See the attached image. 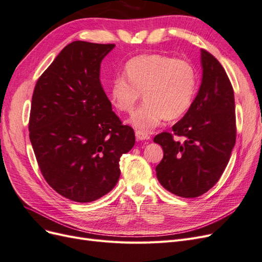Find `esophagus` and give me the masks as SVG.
<instances>
[{
	"label": "esophagus",
	"mask_w": 262,
	"mask_h": 262,
	"mask_svg": "<svg viewBox=\"0 0 262 262\" xmlns=\"http://www.w3.org/2000/svg\"><path fill=\"white\" fill-rule=\"evenodd\" d=\"M136 137L139 141H145V140H149V136L146 133H143L141 131H137L136 132Z\"/></svg>",
	"instance_id": "obj_1"
}]
</instances>
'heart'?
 Returning a JSON list of instances; mask_svg holds the SVG:
<instances>
[{
    "label": "heart",
    "mask_w": 262,
    "mask_h": 262,
    "mask_svg": "<svg viewBox=\"0 0 262 262\" xmlns=\"http://www.w3.org/2000/svg\"><path fill=\"white\" fill-rule=\"evenodd\" d=\"M125 75L110 84V97L117 109L131 114L142 94L145 102L130 118L138 131L150 132L164 119L173 120L191 107L198 86L194 67L187 60L169 55L141 54L126 62Z\"/></svg>",
    "instance_id": "b5f03b06"
}]
</instances>
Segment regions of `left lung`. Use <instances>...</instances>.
Wrapping results in <instances>:
<instances>
[{
    "instance_id": "1",
    "label": "left lung",
    "mask_w": 262,
    "mask_h": 262,
    "mask_svg": "<svg viewBox=\"0 0 262 262\" xmlns=\"http://www.w3.org/2000/svg\"><path fill=\"white\" fill-rule=\"evenodd\" d=\"M202 82L191 107L172 132L154 138L164 156L156 166V176L169 192L196 198L221 178L236 142L233 86L221 63L201 50ZM182 136L180 142L173 139Z\"/></svg>"
}]
</instances>
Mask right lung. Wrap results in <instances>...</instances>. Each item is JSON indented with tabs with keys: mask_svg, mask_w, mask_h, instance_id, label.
<instances>
[{
	"mask_svg": "<svg viewBox=\"0 0 262 262\" xmlns=\"http://www.w3.org/2000/svg\"><path fill=\"white\" fill-rule=\"evenodd\" d=\"M114 48L71 42L38 78L31 99L29 139L39 168L53 190L75 202L113 190L120 157L136 143L99 80L100 63Z\"/></svg>",
	"mask_w": 262,
	"mask_h": 262,
	"instance_id": "1",
	"label": "right lung"
}]
</instances>
